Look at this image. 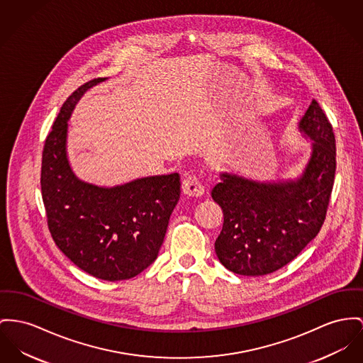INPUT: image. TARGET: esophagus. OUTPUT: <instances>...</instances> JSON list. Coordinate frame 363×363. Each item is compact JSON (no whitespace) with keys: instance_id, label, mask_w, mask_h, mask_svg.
Instances as JSON below:
<instances>
[{"instance_id":"esophagus-1","label":"esophagus","mask_w":363,"mask_h":363,"mask_svg":"<svg viewBox=\"0 0 363 363\" xmlns=\"http://www.w3.org/2000/svg\"><path fill=\"white\" fill-rule=\"evenodd\" d=\"M182 190H183L184 195H187V196H201L205 193L203 186L201 184V182L195 176H187L183 180Z\"/></svg>"}]
</instances>
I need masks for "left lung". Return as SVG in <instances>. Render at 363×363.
<instances>
[{"label": "left lung", "instance_id": "left-lung-1", "mask_svg": "<svg viewBox=\"0 0 363 363\" xmlns=\"http://www.w3.org/2000/svg\"><path fill=\"white\" fill-rule=\"evenodd\" d=\"M298 130L311 140L301 174L260 182L221 172V182L212 190L224 216L215 250L220 263L235 274L260 277L286 266L325 221L336 173V140L316 100L298 122Z\"/></svg>", "mask_w": 363, "mask_h": 363}]
</instances>
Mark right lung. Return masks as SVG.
I'll return each mask as SVG.
<instances>
[{"label": "right lung", "mask_w": 363, "mask_h": 363, "mask_svg": "<svg viewBox=\"0 0 363 363\" xmlns=\"http://www.w3.org/2000/svg\"><path fill=\"white\" fill-rule=\"evenodd\" d=\"M106 79L81 85L63 103L43 151L41 191L57 247L82 271L114 282L136 277L157 259L180 198V176H147L103 187L74 173L67 122L84 94Z\"/></svg>", "instance_id": "1"}]
</instances>
